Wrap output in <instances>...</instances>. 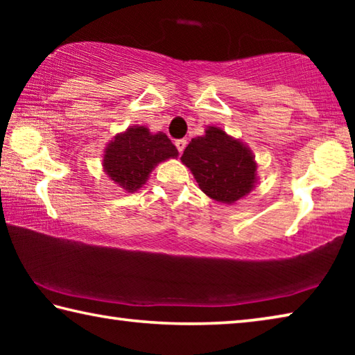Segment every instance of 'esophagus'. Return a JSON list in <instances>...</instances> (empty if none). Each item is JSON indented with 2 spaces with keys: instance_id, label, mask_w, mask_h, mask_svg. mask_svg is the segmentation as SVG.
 Masks as SVG:
<instances>
[{
  "instance_id": "34e87169",
  "label": "esophagus",
  "mask_w": 355,
  "mask_h": 355,
  "mask_svg": "<svg viewBox=\"0 0 355 355\" xmlns=\"http://www.w3.org/2000/svg\"><path fill=\"white\" fill-rule=\"evenodd\" d=\"M186 144H188V141H186V139H177L175 141V146H177L180 153H183V150L186 148Z\"/></svg>"
}]
</instances>
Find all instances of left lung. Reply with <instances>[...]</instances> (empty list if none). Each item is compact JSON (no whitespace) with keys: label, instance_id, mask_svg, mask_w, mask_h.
<instances>
[{"label":"left lung","instance_id":"left-lung-1","mask_svg":"<svg viewBox=\"0 0 355 355\" xmlns=\"http://www.w3.org/2000/svg\"><path fill=\"white\" fill-rule=\"evenodd\" d=\"M182 161L194 173L200 189L218 202L233 203L254 188V156L220 128L209 127L205 136L194 137Z\"/></svg>","mask_w":355,"mask_h":355}]
</instances>
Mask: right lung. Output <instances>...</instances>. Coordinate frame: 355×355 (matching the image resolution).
Here are the masks:
<instances>
[{
    "instance_id": "obj_1",
    "label": "right lung",
    "mask_w": 355,
    "mask_h": 355,
    "mask_svg": "<svg viewBox=\"0 0 355 355\" xmlns=\"http://www.w3.org/2000/svg\"><path fill=\"white\" fill-rule=\"evenodd\" d=\"M178 150L164 133L150 135L144 127L117 135L105 152V172L125 191L135 192L147 182L153 167L167 158H177Z\"/></svg>"
}]
</instances>
